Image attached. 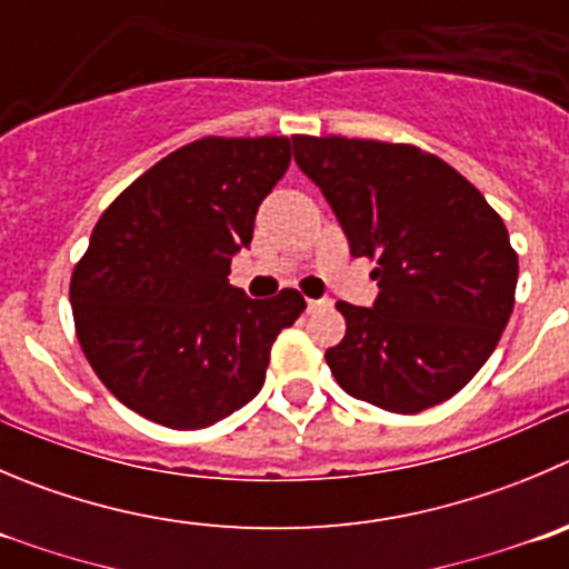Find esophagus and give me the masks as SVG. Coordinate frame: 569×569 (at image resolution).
<instances>
[{
	"mask_svg": "<svg viewBox=\"0 0 569 569\" xmlns=\"http://www.w3.org/2000/svg\"><path fill=\"white\" fill-rule=\"evenodd\" d=\"M329 305H332V299H307V307H310V310H321V307Z\"/></svg>",
	"mask_w": 569,
	"mask_h": 569,
	"instance_id": "obj_1",
	"label": "esophagus"
}]
</instances>
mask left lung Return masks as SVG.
<instances>
[{
	"label": "left lung",
	"mask_w": 569,
	"mask_h": 569,
	"mask_svg": "<svg viewBox=\"0 0 569 569\" xmlns=\"http://www.w3.org/2000/svg\"><path fill=\"white\" fill-rule=\"evenodd\" d=\"M355 257L377 259L375 307L338 301L346 335L327 349L349 397L419 413L456 397L513 310L517 251L483 194L438 156L377 139L293 137Z\"/></svg>",
	"instance_id": "obj_1"
}]
</instances>
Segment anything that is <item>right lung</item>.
Returning <instances> with one entry per match:
<instances>
[{"label":"right lung","instance_id":"add662e5","mask_svg":"<svg viewBox=\"0 0 569 569\" xmlns=\"http://www.w3.org/2000/svg\"><path fill=\"white\" fill-rule=\"evenodd\" d=\"M290 164L288 137H207L161 159L102 212L69 299L102 386L144 419L200 430L251 402L299 290L229 284L253 218Z\"/></svg>","mask_w":569,"mask_h":569}]
</instances>
